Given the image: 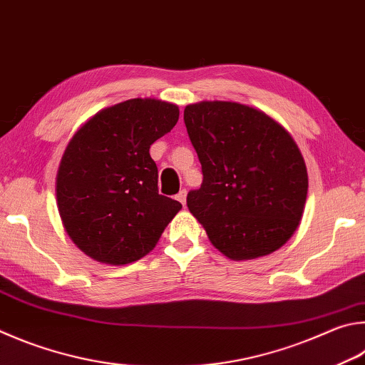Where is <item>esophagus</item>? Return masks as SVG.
<instances>
[{
    "label": "esophagus",
    "instance_id": "34e87169",
    "mask_svg": "<svg viewBox=\"0 0 365 365\" xmlns=\"http://www.w3.org/2000/svg\"><path fill=\"white\" fill-rule=\"evenodd\" d=\"M177 197V201L178 202H182L183 205H185V202H187V190H180V191H178V195L175 196Z\"/></svg>",
    "mask_w": 365,
    "mask_h": 365
}]
</instances>
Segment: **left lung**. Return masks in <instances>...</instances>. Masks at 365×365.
Segmentation results:
<instances>
[{
	"label": "left lung",
	"instance_id": "obj_1",
	"mask_svg": "<svg viewBox=\"0 0 365 365\" xmlns=\"http://www.w3.org/2000/svg\"><path fill=\"white\" fill-rule=\"evenodd\" d=\"M202 185L187 205L210 242L231 260L268 255L302 220L308 193L303 156L289 132L236 102H200L183 111Z\"/></svg>",
	"mask_w": 365,
	"mask_h": 365
}]
</instances>
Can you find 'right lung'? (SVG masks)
<instances>
[{
  "instance_id": "add662e5",
  "label": "right lung",
  "mask_w": 365,
  "mask_h": 365,
  "mask_svg": "<svg viewBox=\"0 0 365 365\" xmlns=\"http://www.w3.org/2000/svg\"><path fill=\"white\" fill-rule=\"evenodd\" d=\"M178 107L130 98L105 108L65 148L56 177L57 207L86 255L128 264L155 249L182 204L158 193L150 147L178 121Z\"/></svg>"
}]
</instances>
